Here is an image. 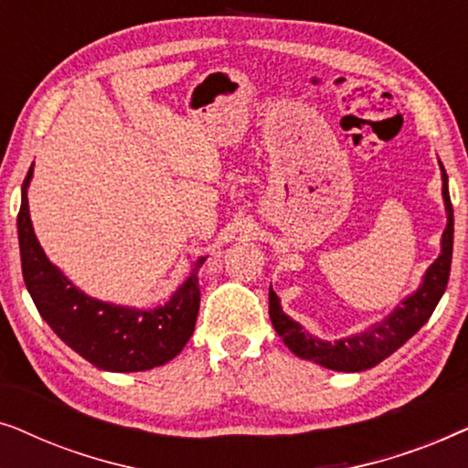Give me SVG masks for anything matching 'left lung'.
I'll return each instance as SVG.
<instances>
[{
    "label": "left lung",
    "mask_w": 468,
    "mask_h": 468,
    "mask_svg": "<svg viewBox=\"0 0 468 468\" xmlns=\"http://www.w3.org/2000/svg\"><path fill=\"white\" fill-rule=\"evenodd\" d=\"M441 165V181H443V202L447 213V226L441 236L439 258L428 266L421 277L418 290L402 300L396 309L383 317L381 322L368 325L357 335L338 338V341H322L313 336L303 324L293 319L281 309V300L277 293L268 292V313L277 335L283 343L303 360H311L319 367L341 373H360V370L373 368L377 364L392 356L396 349L402 347L437 309L441 296L445 293L447 281H450L452 249H453V208L450 200V187H447V175L443 164Z\"/></svg>",
    "instance_id": "8db88e82"
}]
</instances>
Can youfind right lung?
<instances>
[{
  "instance_id": "1",
  "label": "right lung",
  "mask_w": 468,
  "mask_h": 468,
  "mask_svg": "<svg viewBox=\"0 0 468 468\" xmlns=\"http://www.w3.org/2000/svg\"><path fill=\"white\" fill-rule=\"evenodd\" d=\"M31 176L34 164L21 189L16 228L25 285L44 322L76 354L111 373L149 370L181 354L196 328L200 309L197 271L207 258H197L189 277L168 303L155 309H136L87 296L47 258L37 242L27 202Z\"/></svg>"
}]
</instances>
